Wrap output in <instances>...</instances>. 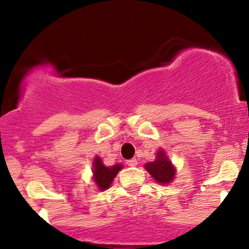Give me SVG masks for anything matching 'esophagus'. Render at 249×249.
I'll list each match as a JSON object with an SVG mask.
<instances>
[{
    "mask_svg": "<svg viewBox=\"0 0 249 249\" xmlns=\"http://www.w3.org/2000/svg\"><path fill=\"white\" fill-rule=\"evenodd\" d=\"M126 164L127 166H136V165L138 164V161H137L136 158H133V159H130V160H127Z\"/></svg>",
    "mask_w": 249,
    "mask_h": 249,
    "instance_id": "34e87169",
    "label": "esophagus"
}]
</instances>
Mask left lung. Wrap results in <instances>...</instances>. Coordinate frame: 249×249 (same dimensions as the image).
<instances>
[{
	"mask_svg": "<svg viewBox=\"0 0 249 249\" xmlns=\"http://www.w3.org/2000/svg\"><path fill=\"white\" fill-rule=\"evenodd\" d=\"M145 170L159 184H170L176 176V168L172 165L164 150L157 152L156 160L144 165Z\"/></svg>",
	"mask_w": 249,
	"mask_h": 249,
	"instance_id": "1",
	"label": "left lung"
}]
</instances>
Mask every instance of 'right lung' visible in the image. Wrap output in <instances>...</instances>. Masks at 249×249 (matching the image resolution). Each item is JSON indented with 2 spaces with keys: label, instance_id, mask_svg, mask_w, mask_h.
Instances as JSON below:
<instances>
[{
  "label": "right lung",
  "instance_id": "add662e5",
  "mask_svg": "<svg viewBox=\"0 0 249 249\" xmlns=\"http://www.w3.org/2000/svg\"><path fill=\"white\" fill-rule=\"evenodd\" d=\"M123 168L122 164L113 165V166H105L98 156L93 159V180H95L97 187L101 191H105L110 187L111 182L113 181L117 173Z\"/></svg>",
  "mask_w": 249,
  "mask_h": 249
}]
</instances>
